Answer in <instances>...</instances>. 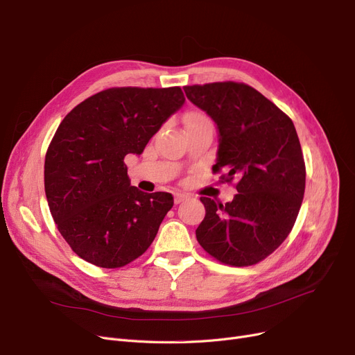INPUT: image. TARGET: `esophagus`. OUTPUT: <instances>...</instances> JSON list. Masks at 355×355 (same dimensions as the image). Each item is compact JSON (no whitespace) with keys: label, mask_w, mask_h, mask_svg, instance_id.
<instances>
[{"label":"esophagus","mask_w":355,"mask_h":355,"mask_svg":"<svg viewBox=\"0 0 355 355\" xmlns=\"http://www.w3.org/2000/svg\"><path fill=\"white\" fill-rule=\"evenodd\" d=\"M189 196L187 195V193H183V192H176L175 193V204L176 205H179L180 202H183V200H187Z\"/></svg>","instance_id":"obj_1"}]
</instances>
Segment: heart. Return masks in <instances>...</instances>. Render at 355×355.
I'll return each instance as SVG.
<instances>
[{"mask_svg":"<svg viewBox=\"0 0 355 355\" xmlns=\"http://www.w3.org/2000/svg\"><path fill=\"white\" fill-rule=\"evenodd\" d=\"M193 123H209V121L207 120L204 115L193 112V114H189L187 116V120H184V125H187V124H193Z\"/></svg>","mask_w":355,"mask_h":355,"instance_id":"b5f03b06","label":"heart"}]
</instances>
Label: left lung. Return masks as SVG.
Masks as SVG:
<instances>
[{"instance_id": "1", "label": "left lung", "mask_w": 355, "mask_h": 355, "mask_svg": "<svg viewBox=\"0 0 355 355\" xmlns=\"http://www.w3.org/2000/svg\"><path fill=\"white\" fill-rule=\"evenodd\" d=\"M192 104L218 130L214 172L237 180L225 205L200 198L204 221L196 240L216 260L251 266L266 259L293 228L305 193V162L291 118L244 83L215 82L184 87Z\"/></svg>"}]
</instances>
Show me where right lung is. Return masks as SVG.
Segmentation results:
<instances>
[{"instance_id": "obj_1", "label": "right lung", "mask_w": 355, "mask_h": 355, "mask_svg": "<svg viewBox=\"0 0 355 355\" xmlns=\"http://www.w3.org/2000/svg\"><path fill=\"white\" fill-rule=\"evenodd\" d=\"M183 104L179 87L111 88L63 118L46 153L44 191L58 230L80 259L116 268L153 243L173 196L131 187L124 157L140 156Z\"/></svg>"}]
</instances>
